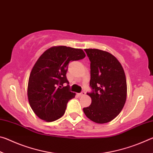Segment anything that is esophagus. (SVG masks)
Listing matches in <instances>:
<instances>
[{"instance_id": "34e87169", "label": "esophagus", "mask_w": 153, "mask_h": 153, "mask_svg": "<svg viewBox=\"0 0 153 153\" xmlns=\"http://www.w3.org/2000/svg\"><path fill=\"white\" fill-rule=\"evenodd\" d=\"M85 94H86V92L82 91V92H81V93H79V97H82V96H84Z\"/></svg>"}]
</instances>
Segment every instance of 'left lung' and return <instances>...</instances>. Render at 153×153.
Wrapping results in <instances>:
<instances>
[{"mask_svg": "<svg viewBox=\"0 0 153 153\" xmlns=\"http://www.w3.org/2000/svg\"><path fill=\"white\" fill-rule=\"evenodd\" d=\"M90 61V86L92 98L83 108L88 118L97 123L112 121L120 114L127 97L126 75L121 63L113 55L98 49H85Z\"/></svg>", "mask_w": 153, "mask_h": 153, "instance_id": "obj_1", "label": "left lung"}]
</instances>
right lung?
<instances>
[{
    "label": "right lung",
    "mask_w": 153,
    "mask_h": 153,
    "mask_svg": "<svg viewBox=\"0 0 153 153\" xmlns=\"http://www.w3.org/2000/svg\"><path fill=\"white\" fill-rule=\"evenodd\" d=\"M85 56L82 49L59 46L46 50L36 61L30 75L27 97L41 120L54 121L64 115L67 102L76 95L69 90L66 77L68 64Z\"/></svg>",
    "instance_id": "right-lung-1"
}]
</instances>
